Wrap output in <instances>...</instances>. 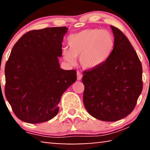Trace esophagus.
<instances>
[{
    "label": "esophagus",
    "mask_w": 150,
    "mask_h": 150,
    "mask_svg": "<svg viewBox=\"0 0 150 150\" xmlns=\"http://www.w3.org/2000/svg\"><path fill=\"white\" fill-rule=\"evenodd\" d=\"M77 80H79H79H81L82 77H83V75H82L79 72H77Z\"/></svg>",
    "instance_id": "obj_1"
}]
</instances>
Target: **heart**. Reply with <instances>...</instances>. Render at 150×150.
I'll use <instances>...</instances> for the list:
<instances>
[{"instance_id": "obj_1", "label": "heart", "mask_w": 150, "mask_h": 150, "mask_svg": "<svg viewBox=\"0 0 150 150\" xmlns=\"http://www.w3.org/2000/svg\"><path fill=\"white\" fill-rule=\"evenodd\" d=\"M69 48L62 49V56L69 64H74L75 57L83 69L92 70L105 64L112 54L115 39L109 31L88 28L71 35L68 39Z\"/></svg>"}]
</instances>
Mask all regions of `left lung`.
Returning a JSON list of instances; mask_svg holds the SVG:
<instances>
[{
  "mask_svg": "<svg viewBox=\"0 0 150 150\" xmlns=\"http://www.w3.org/2000/svg\"><path fill=\"white\" fill-rule=\"evenodd\" d=\"M115 39L112 54L98 68L83 71V104L92 117L115 122L133 111L143 89L142 66L124 33L111 26Z\"/></svg>",
  "mask_w": 150,
  "mask_h": 150,
  "instance_id": "8db88e82",
  "label": "left lung"
}]
</instances>
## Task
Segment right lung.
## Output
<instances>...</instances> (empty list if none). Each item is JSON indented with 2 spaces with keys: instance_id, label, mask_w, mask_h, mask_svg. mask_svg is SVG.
Segmentation results:
<instances>
[{
  "instance_id": "1",
  "label": "right lung",
  "mask_w": 150,
  "mask_h": 150,
  "mask_svg": "<svg viewBox=\"0 0 150 150\" xmlns=\"http://www.w3.org/2000/svg\"><path fill=\"white\" fill-rule=\"evenodd\" d=\"M67 27L34 30L15 44L5 64V93L19 119L30 124L49 121L58 114L61 96L75 82V70L60 69Z\"/></svg>"
}]
</instances>
